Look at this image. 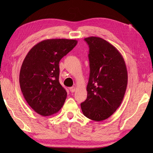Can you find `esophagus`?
Here are the masks:
<instances>
[{"label":"esophagus","instance_id":"1","mask_svg":"<svg viewBox=\"0 0 153 153\" xmlns=\"http://www.w3.org/2000/svg\"><path fill=\"white\" fill-rule=\"evenodd\" d=\"M70 91L71 93H74L75 91H76V87H70Z\"/></svg>","mask_w":153,"mask_h":153}]
</instances>
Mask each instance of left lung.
<instances>
[{
	"instance_id": "1",
	"label": "left lung",
	"mask_w": 153,
	"mask_h": 153,
	"mask_svg": "<svg viewBox=\"0 0 153 153\" xmlns=\"http://www.w3.org/2000/svg\"><path fill=\"white\" fill-rule=\"evenodd\" d=\"M89 47L90 75L87 97L81 103L84 116L94 121L105 120L121 105L128 85V71L121 53L103 39H84Z\"/></svg>"
}]
</instances>
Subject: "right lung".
<instances>
[{"label": "right lung", "mask_w": 153, "mask_h": 153, "mask_svg": "<svg viewBox=\"0 0 153 153\" xmlns=\"http://www.w3.org/2000/svg\"><path fill=\"white\" fill-rule=\"evenodd\" d=\"M77 40L51 39L31 48L19 72L23 95L35 112L49 116L61 109L67 97L59 82V62L76 47Z\"/></svg>", "instance_id": "right-lung-1"}]
</instances>
